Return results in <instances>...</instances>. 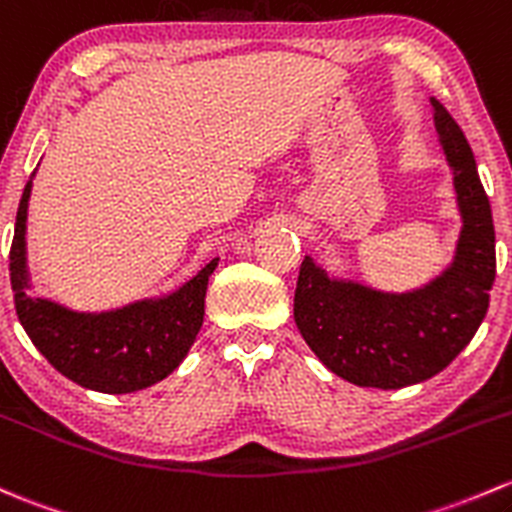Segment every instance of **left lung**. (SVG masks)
Segmentation results:
<instances>
[{"label": "left lung", "instance_id": "obj_1", "mask_svg": "<svg viewBox=\"0 0 512 512\" xmlns=\"http://www.w3.org/2000/svg\"><path fill=\"white\" fill-rule=\"evenodd\" d=\"M441 152L461 215L454 257L407 292L331 277L309 255L299 270L294 321L331 373L360 387L400 390L441 373L473 338L496 279V230L464 132L432 98Z\"/></svg>", "mask_w": 512, "mask_h": 512}]
</instances>
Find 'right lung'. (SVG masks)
<instances>
[{
    "mask_svg": "<svg viewBox=\"0 0 512 512\" xmlns=\"http://www.w3.org/2000/svg\"><path fill=\"white\" fill-rule=\"evenodd\" d=\"M34 174L21 193L9 252L14 306L21 326L43 358L85 390L127 395L157 385L184 363L201 331L208 277L220 257L206 262L174 292L129 301L117 309L75 311L53 299L31 297L26 215Z\"/></svg>",
    "mask_w": 512,
    "mask_h": 512,
    "instance_id": "add662e5",
    "label": "right lung"
}]
</instances>
